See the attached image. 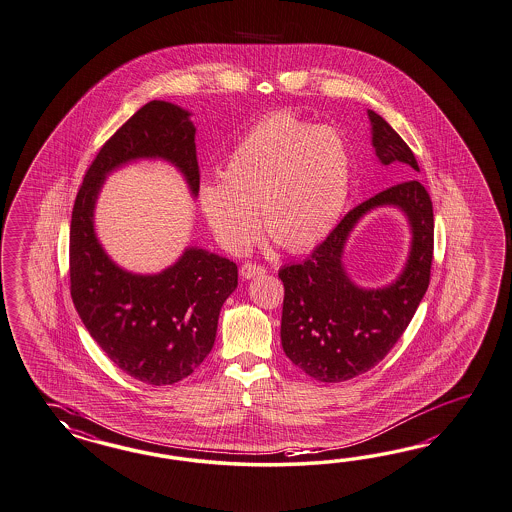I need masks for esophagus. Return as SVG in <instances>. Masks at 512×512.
<instances>
[{
	"label": "esophagus",
	"instance_id": "esophagus-1",
	"mask_svg": "<svg viewBox=\"0 0 512 512\" xmlns=\"http://www.w3.org/2000/svg\"><path fill=\"white\" fill-rule=\"evenodd\" d=\"M264 272H266V268L261 266V264L244 263L240 266V276H242V279H251V277L261 276Z\"/></svg>",
	"mask_w": 512,
	"mask_h": 512
}]
</instances>
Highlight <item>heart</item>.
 <instances>
[{
	"label": "heart",
	"mask_w": 512,
	"mask_h": 512,
	"mask_svg": "<svg viewBox=\"0 0 512 512\" xmlns=\"http://www.w3.org/2000/svg\"><path fill=\"white\" fill-rule=\"evenodd\" d=\"M346 139L291 111L251 126L229 152L220 182L199 188V203L221 246L240 253L257 236V218L281 248H315L341 218L350 194Z\"/></svg>",
	"instance_id": "obj_1"
}]
</instances>
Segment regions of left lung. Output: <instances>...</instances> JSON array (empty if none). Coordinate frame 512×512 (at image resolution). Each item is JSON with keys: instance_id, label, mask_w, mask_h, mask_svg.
Instances as JSON below:
<instances>
[{"instance_id": "8db88e82", "label": "left lung", "mask_w": 512, "mask_h": 512, "mask_svg": "<svg viewBox=\"0 0 512 512\" xmlns=\"http://www.w3.org/2000/svg\"><path fill=\"white\" fill-rule=\"evenodd\" d=\"M367 113L378 160L384 166L402 164L406 180L352 208L304 263L279 270L285 287L281 345L287 358L318 382H345L384 360L429 289L434 249L429 192L412 179L419 173L412 149L378 113ZM378 206L402 208L413 229V248L391 286L361 290L345 274L342 249L355 223Z\"/></svg>"}]
</instances>
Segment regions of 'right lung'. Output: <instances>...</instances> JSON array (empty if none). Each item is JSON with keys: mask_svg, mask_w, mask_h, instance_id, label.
<instances>
[{"mask_svg": "<svg viewBox=\"0 0 512 512\" xmlns=\"http://www.w3.org/2000/svg\"><path fill=\"white\" fill-rule=\"evenodd\" d=\"M139 158L175 164L192 195L199 192L190 113L151 100L102 145L83 177L70 220V296L87 332L123 373L169 386L194 373L212 350L238 268L197 248L154 276L126 272L111 261L95 235L93 210L106 175Z\"/></svg>", "mask_w": 512, "mask_h": 512, "instance_id": "right-lung-1", "label": "right lung"}]
</instances>
